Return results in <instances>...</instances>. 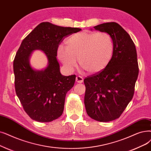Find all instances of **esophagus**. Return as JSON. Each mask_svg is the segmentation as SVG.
<instances>
[{
  "label": "esophagus",
  "mask_w": 151,
  "mask_h": 151,
  "mask_svg": "<svg viewBox=\"0 0 151 151\" xmlns=\"http://www.w3.org/2000/svg\"><path fill=\"white\" fill-rule=\"evenodd\" d=\"M76 81L78 83H82L83 82V78L80 76H78L76 78Z\"/></svg>",
  "instance_id": "esophagus-1"
}]
</instances>
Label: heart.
<instances>
[{
	"instance_id": "heart-1",
	"label": "heart",
	"mask_w": 151,
	"mask_h": 151,
	"mask_svg": "<svg viewBox=\"0 0 151 151\" xmlns=\"http://www.w3.org/2000/svg\"><path fill=\"white\" fill-rule=\"evenodd\" d=\"M114 51L113 39L106 32H81L70 36L60 46L57 55L65 67L73 71L77 62L88 73L95 74L106 68Z\"/></svg>"
}]
</instances>
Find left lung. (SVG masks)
I'll list each match as a JSON object with an SVG mask.
<instances>
[{"instance_id": "left-lung-1", "label": "left lung", "mask_w": 151, "mask_h": 151, "mask_svg": "<svg viewBox=\"0 0 151 151\" xmlns=\"http://www.w3.org/2000/svg\"><path fill=\"white\" fill-rule=\"evenodd\" d=\"M94 28L112 36L114 51L106 68L84 80V105L91 119L107 122L119 119L133 97L139 73L137 52L132 38L119 24L106 23Z\"/></svg>"}]
</instances>
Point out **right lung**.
I'll use <instances>...</instances> for the list:
<instances>
[{
  "label": "right lung",
  "mask_w": 151,
  "mask_h": 151,
  "mask_svg": "<svg viewBox=\"0 0 151 151\" xmlns=\"http://www.w3.org/2000/svg\"><path fill=\"white\" fill-rule=\"evenodd\" d=\"M81 30L42 22L23 40L14 60L15 88L31 119L50 122L62 115L65 96L73 88L76 75L60 73L57 50L65 37ZM35 50L43 51L47 56L48 65L44 70H35L30 67L29 57Z\"/></svg>",
  "instance_id": "right-lung-1"
}]
</instances>
